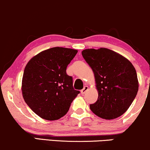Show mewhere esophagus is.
Here are the masks:
<instances>
[{
    "label": "esophagus",
    "instance_id": "obj_1",
    "mask_svg": "<svg viewBox=\"0 0 150 150\" xmlns=\"http://www.w3.org/2000/svg\"><path fill=\"white\" fill-rule=\"evenodd\" d=\"M88 88L89 87H87V86H85V87H84V88L81 90V93H82V94H85V93L87 92V90H88Z\"/></svg>",
    "mask_w": 150,
    "mask_h": 150
}]
</instances>
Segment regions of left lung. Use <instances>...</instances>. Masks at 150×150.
Here are the masks:
<instances>
[{"label":"left lung","mask_w":150,"mask_h":150,"mask_svg":"<svg viewBox=\"0 0 150 150\" xmlns=\"http://www.w3.org/2000/svg\"><path fill=\"white\" fill-rule=\"evenodd\" d=\"M94 74L98 99L89 105L97 116L111 120L123 115L138 91L137 73L132 64L119 53L106 48L82 51Z\"/></svg>","instance_id":"left-lung-1"}]
</instances>
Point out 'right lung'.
<instances>
[{
	"label": "right lung",
	"mask_w": 150,
	"mask_h": 150,
	"mask_svg": "<svg viewBox=\"0 0 150 150\" xmlns=\"http://www.w3.org/2000/svg\"><path fill=\"white\" fill-rule=\"evenodd\" d=\"M77 51L53 47L38 53L27 63L22 81L26 104L36 114L48 120L65 116L80 91L75 90L73 77L66 68Z\"/></svg>",
	"instance_id": "right-lung-1"
}]
</instances>
